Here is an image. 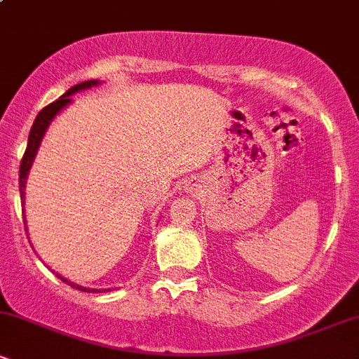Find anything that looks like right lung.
Here are the masks:
<instances>
[{
  "label": "right lung",
  "instance_id": "add662e5",
  "mask_svg": "<svg viewBox=\"0 0 359 359\" xmlns=\"http://www.w3.org/2000/svg\"><path fill=\"white\" fill-rule=\"evenodd\" d=\"M100 84V81H86V82H81V84L74 86L67 90V93L64 94V96H60L59 100L50 102L48 106H45V108L40 111L39 114H36L35 121H34V126H32L30 130V135H28V143H27V150H25V155L22 158V163H20V196L23 197V203H25V184H27V175L28 172H30L32 168V163H34L35 160V155H36V150H39L40 147V142H42L45 131H47L48 125H50V121L53 118H55V114L59 113L60 109H64L65 106L71 102V97L72 94H76L77 90H82V89H89L93 88V86H97ZM25 221V219H23ZM62 282H65L67 285H71L74 288H77V290H82V292H106L101 290V288H86L82 285H77V283H72L71 280L60 277V275H57Z\"/></svg>",
  "mask_w": 359,
  "mask_h": 359
}]
</instances>
